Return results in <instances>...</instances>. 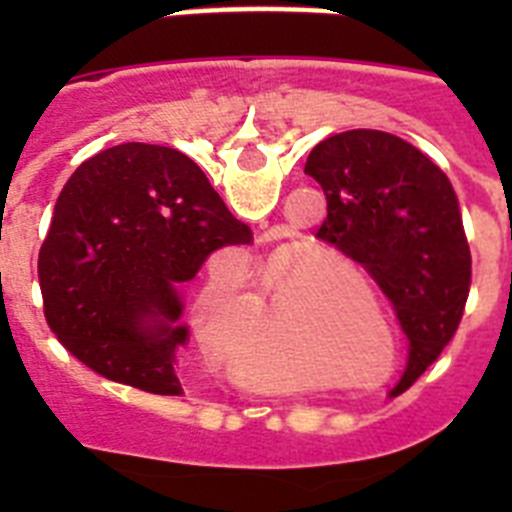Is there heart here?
I'll list each match as a JSON object with an SVG mask.
<instances>
[{"label":"heart","instance_id":"heart-1","mask_svg":"<svg viewBox=\"0 0 512 512\" xmlns=\"http://www.w3.org/2000/svg\"><path fill=\"white\" fill-rule=\"evenodd\" d=\"M284 266H287V261H279V264H274V274L277 271H282ZM233 292V284L230 282H215L210 289V295H207V302L210 300H220V297L230 295ZM346 328H354V325L348 323V320H338L336 328H333V336H338V333H348ZM205 346L210 348V354H217L220 351V346H217L215 336L212 333H207L205 336ZM223 359L228 361L233 369H238V374H241L246 382L251 384H269V387H277V390H300V387H305L307 384V374L302 366H297L295 361H269V359H256V356H251L243 346H238V343H230L228 348L223 351ZM280 366L277 367L276 364Z\"/></svg>","mask_w":512,"mask_h":512}]
</instances>
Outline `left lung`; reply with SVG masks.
<instances>
[{
  "label": "left lung",
  "mask_w": 512,
  "mask_h": 512,
  "mask_svg": "<svg viewBox=\"0 0 512 512\" xmlns=\"http://www.w3.org/2000/svg\"><path fill=\"white\" fill-rule=\"evenodd\" d=\"M305 174L328 202L320 241L359 261L395 305L410 338L400 382L408 387L454 338L472 284V253L449 176L384 130L320 140Z\"/></svg>",
  "instance_id": "8db88e82"
}]
</instances>
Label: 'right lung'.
<instances>
[{
    "instance_id": "right-lung-1",
    "label": "right lung",
    "mask_w": 512,
    "mask_h": 512,
    "mask_svg": "<svg viewBox=\"0 0 512 512\" xmlns=\"http://www.w3.org/2000/svg\"><path fill=\"white\" fill-rule=\"evenodd\" d=\"M251 243L192 158L122 143L71 174L38 259L45 320L92 372L153 395H182L189 341L179 287L223 246Z\"/></svg>"
}]
</instances>
